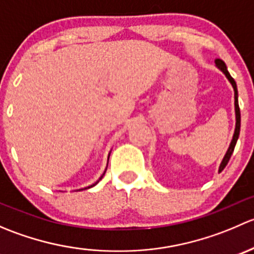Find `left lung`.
I'll use <instances>...</instances> for the list:
<instances>
[{
  "mask_svg": "<svg viewBox=\"0 0 254 254\" xmlns=\"http://www.w3.org/2000/svg\"><path fill=\"white\" fill-rule=\"evenodd\" d=\"M215 64H216L217 68H220V70H221L222 72H224V75L226 76L227 79H229V81H230V83H231L232 87H234V91H235V113H236V127H235V134H234V137H232L231 143H230L229 150H227L226 155H225L224 160H222L221 165H220V167H219V172H221V171L224 170L225 167H226L227 163H229L230 158H231L232 152H234V150H235V146H236V142H237V139H238V135H240L241 113H240V107H238V92H237L236 82H235V79L231 77V75H230L229 71H227L226 65H225V63L221 60V59H216V60H215Z\"/></svg>",
  "mask_w": 254,
  "mask_h": 254,
  "instance_id": "1",
  "label": "left lung"
}]
</instances>
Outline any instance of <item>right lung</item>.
<instances>
[{
	"instance_id": "obj_1",
	"label": "right lung",
	"mask_w": 254,
	"mask_h": 254,
	"mask_svg": "<svg viewBox=\"0 0 254 254\" xmlns=\"http://www.w3.org/2000/svg\"><path fill=\"white\" fill-rule=\"evenodd\" d=\"M108 158H109V157H108ZM102 177H103V176H102ZM102 177H101V178H99V179H102ZM96 184H97V183H94V184H93V186H96ZM93 186H89V187H88V188H91V187H93Z\"/></svg>"
}]
</instances>
